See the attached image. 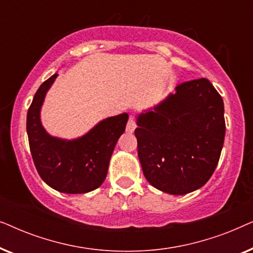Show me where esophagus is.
Instances as JSON below:
<instances>
[{"label":"esophagus","mask_w":253,"mask_h":253,"mask_svg":"<svg viewBox=\"0 0 253 253\" xmlns=\"http://www.w3.org/2000/svg\"><path fill=\"white\" fill-rule=\"evenodd\" d=\"M136 122H134V117L133 116H130L129 117V121H127V124H126V132L129 133H132L134 129H136Z\"/></svg>","instance_id":"1"}]
</instances>
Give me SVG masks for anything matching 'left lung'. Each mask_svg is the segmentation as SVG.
I'll return each instance as SVG.
<instances>
[{
    "label": "left lung",
    "instance_id": "8db88e82",
    "mask_svg": "<svg viewBox=\"0 0 253 253\" xmlns=\"http://www.w3.org/2000/svg\"><path fill=\"white\" fill-rule=\"evenodd\" d=\"M136 123L138 158L151 185L181 196L206 184L226 133L223 100L209 79L178 85Z\"/></svg>",
    "mask_w": 253,
    "mask_h": 253
}]
</instances>
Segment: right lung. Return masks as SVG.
<instances>
[{
  "label": "right lung",
  "instance_id": "add662e5",
  "mask_svg": "<svg viewBox=\"0 0 253 253\" xmlns=\"http://www.w3.org/2000/svg\"><path fill=\"white\" fill-rule=\"evenodd\" d=\"M57 76L55 72L41 84L27 112L31 154L40 177L50 188L70 195L87 193L105 181L110 158L129 115L123 113L103 119L74 139L51 136L41 122V108Z\"/></svg>",
  "mask_w": 253,
  "mask_h": 253
}]
</instances>
